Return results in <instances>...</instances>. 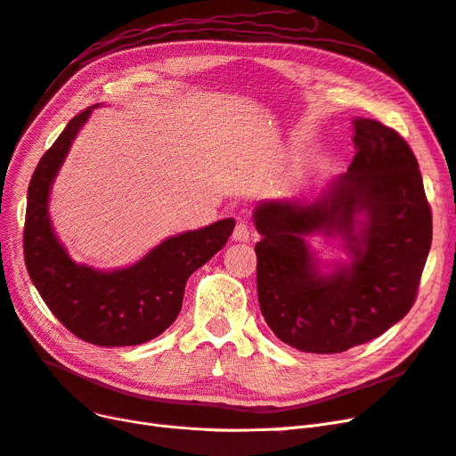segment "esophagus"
Listing matches in <instances>:
<instances>
[{"label": "esophagus", "instance_id": "esophagus-1", "mask_svg": "<svg viewBox=\"0 0 456 456\" xmlns=\"http://www.w3.org/2000/svg\"><path fill=\"white\" fill-rule=\"evenodd\" d=\"M250 238V230H248V224L245 221L238 223L233 228V233H232V240L233 241H248Z\"/></svg>", "mask_w": 456, "mask_h": 456}]
</instances>
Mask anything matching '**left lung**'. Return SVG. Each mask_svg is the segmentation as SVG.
Listing matches in <instances>:
<instances>
[{"label": "left lung", "mask_w": 456, "mask_h": 456, "mask_svg": "<svg viewBox=\"0 0 456 456\" xmlns=\"http://www.w3.org/2000/svg\"><path fill=\"white\" fill-rule=\"evenodd\" d=\"M353 143L349 171L319 200L265 201L255 211L260 311L273 334L302 353H343L403 319L432 243L430 203L407 141L378 120L356 118ZM356 214L365 215L362 224ZM313 231L341 234L352 264L321 276L305 245Z\"/></svg>", "instance_id": "obj_1"}]
</instances>
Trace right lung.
Instances as JSON below:
<instances>
[{"mask_svg":"<svg viewBox=\"0 0 456 456\" xmlns=\"http://www.w3.org/2000/svg\"><path fill=\"white\" fill-rule=\"evenodd\" d=\"M94 107L75 115L31 175L24 223V262L43 302L71 334L100 347H126L160 336L177 319L186 281L221 250L235 226L224 218L160 243L126 270L77 265L53 232L46 200L60 164Z\"/></svg>","mask_w":456,"mask_h":456,"instance_id":"obj_1","label":"right lung"}]
</instances>
